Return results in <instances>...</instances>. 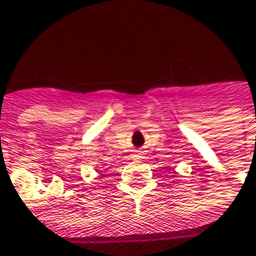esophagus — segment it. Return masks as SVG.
Wrapping results in <instances>:
<instances>
[{
    "label": "esophagus",
    "instance_id": "34e87169",
    "mask_svg": "<svg viewBox=\"0 0 256 256\" xmlns=\"http://www.w3.org/2000/svg\"><path fill=\"white\" fill-rule=\"evenodd\" d=\"M134 158L136 159L142 158V152H140V150H136V152H134Z\"/></svg>",
    "mask_w": 256,
    "mask_h": 256
}]
</instances>
